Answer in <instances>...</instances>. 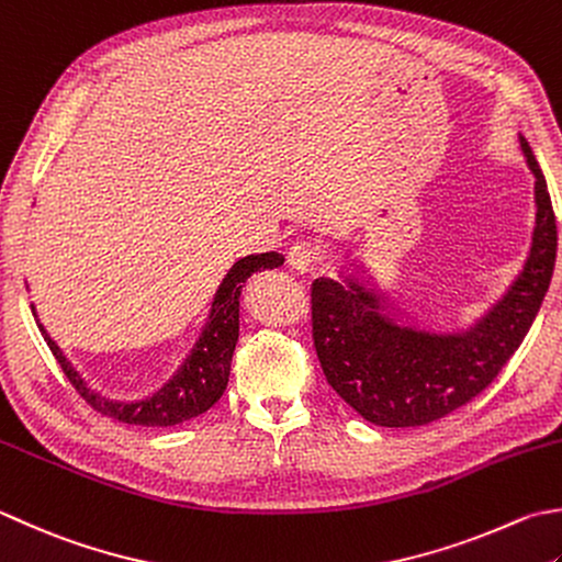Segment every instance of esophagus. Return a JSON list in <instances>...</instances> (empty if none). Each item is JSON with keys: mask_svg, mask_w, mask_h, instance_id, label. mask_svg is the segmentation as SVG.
I'll list each match as a JSON object with an SVG mask.
<instances>
[{"mask_svg": "<svg viewBox=\"0 0 562 562\" xmlns=\"http://www.w3.org/2000/svg\"><path fill=\"white\" fill-rule=\"evenodd\" d=\"M290 266L296 272H310L314 270L316 260H318V246L310 244V240H296V244L290 248Z\"/></svg>", "mask_w": 562, "mask_h": 562, "instance_id": "obj_1", "label": "esophagus"}]
</instances>
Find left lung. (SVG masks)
I'll return each instance as SVG.
<instances>
[{
    "label": "left lung",
    "mask_w": 562,
    "mask_h": 562,
    "mask_svg": "<svg viewBox=\"0 0 562 562\" xmlns=\"http://www.w3.org/2000/svg\"><path fill=\"white\" fill-rule=\"evenodd\" d=\"M533 172L536 222L519 274L475 322L431 331L397 306L360 260L338 278L312 284V326L318 362L338 397L378 426H424L456 412L497 378L529 334L553 278L558 228L548 184L519 134Z\"/></svg>",
    "instance_id": "obj_1"
}]
</instances>
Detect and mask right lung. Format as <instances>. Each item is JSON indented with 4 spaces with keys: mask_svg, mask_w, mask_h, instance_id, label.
I'll return each instance as SVG.
<instances>
[{
    "mask_svg": "<svg viewBox=\"0 0 562 562\" xmlns=\"http://www.w3.org/2000/svg\"><path fill=\"white\" fill-rule=\"evenodd\" d=\"M284 256L274 250L236 260L224 274L222 284H218L212 306H209L206 322L200 336H196L194 346L190 348V353L182 358L170 380L162 382V387L140 400H112L92 390L80 372L72 368V362L63 353V348L55 344L46 328H43L36 306L33 304L31 312L36 316V324L43 338H46L48 348L53 350L55 360L60 362V368L72 382V387L80 392L87 404L94 406L97 412L112 416L116 422L136 426H178L204 414L206 409H212V406L222 400L228 384L231 358H234V348L238 340L240 290H244L250 274H256L260 270H274L280 268Z\"/></svg>",
    "mask_w": 562,
    "mask_h": 562,
    "instance_id": "obj_1",
    "label": "right lung"
}]
</instances>
